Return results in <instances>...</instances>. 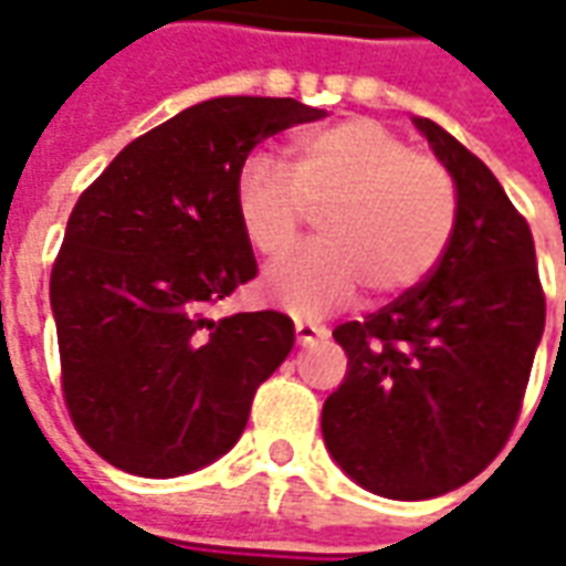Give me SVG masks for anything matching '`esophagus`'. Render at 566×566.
<instances>
[{
  "label": "esophagus",
  "mask_w": 566,
  "mask_h": 566,
  "mask_svg": "<svg viewBox=\"0 0 566 566\" xmlns=\"http://www.w3.org/2000/svg\"><path fill=\"white\" fill-rule=\"evenodd\" d=\"M294 331H296V343L300 345H315L321 343V339H327V327H321V324H315V321L296 318Z\"/></svg>",
  "instance_id": "esophagus-1"
}]
</instances>
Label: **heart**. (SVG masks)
Wrapping results in <instances>:
<instances>
[{
    "label": "heart",
    "instance_id": "1",
    "mask_svg": "<svg viewBox=\"0 0 566 566\" xmlns=\"http://www.w3.org/2000/svg\"><path fill=\"white\" fill-rule=\"evenodd\" d=\"M235 221L263 258L294 245L306 211L315 245L272 263L260 294L296 315H324L367 284L388 296L437 266L458 223V190L446 166L412 150L391 127L352 117L300 133L287 163L251 154L235 175Z\"/></svg>",
    "mask_w": 566,
    "mask_h": 566
}]
</instances>
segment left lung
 <instances>
[{
	"instance_id": "8db88e82",
	"label": "left lung",
	"mask_w": 566,
	"mask_h": 566,
	"mask_svg": "<svg viewBox=\"0 0 566 566\" xmlns=\"http://www.w3.org/2000/svg\"><path fill=\"white\" fill-rule=\"evenodd\" d=\"M416 127L454 178V233L424 282L333 331L348 373L321 412L333 461L391 500L439 497L497 458L546 327L527 221L451 133Z\"/></svg>"
}]
</instances>
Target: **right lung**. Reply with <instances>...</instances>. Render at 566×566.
Segmentation results:
<instances>
[{
    "label": "right lung",
    "mask_w": 566,
    "mask_h": 566,
    "mask_svg": "<svg viewBox=\"0 0 566 566\" xmlns=\"http://www.w3.org/2000/svg\"><path fill=\"white\" fill-rule=\"evenodd\" d=\"M327 112L218 96L129 142L75 202L51 272L63 397L99 458L145 479L218 461L294 348L282 312L209 318L258 275L235 175L263 139Z\"/></svg>",
    "instance_id": "1"
}]
</instances>
